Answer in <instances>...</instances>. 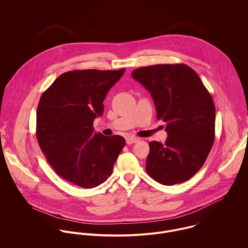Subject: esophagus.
<instances>
[{
    "label": "esophagus",
    "instance_id": "esophagus-1",
    "mask_svg": "<svg viewBox=\"0 0 248 248\" xmlns=\"http://www.w3.org/2000/svg\"><path fill=\"white\" fill-rule=\"evenodd\" d=\"M139 141V139H136V138H132V137H129L126 139V143L128 145H131V144H134V143H137Z\"/></svg>",
    "mask_w": 248,
    "mask_h": 248
}]
</instances>
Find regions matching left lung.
I'll return each instance as SVG.
<instances>
[{
	"instance_id": "obj_1",
	"label": "left lung",
	"mask_w": 248,
	"mask_h": 248,
	"mask_svg": "<svg viewBox=\"0 0 248 248\" xmlns=\"http://www.w3.org/2000/svg\"><path fill=\"white\" fill-rule=\"evenodd\" d=\"M132 76L150 92L156 118L166 123L164 143L149 142L146 171L163 185L184 182L205 162L215 140L216 108L197 72L185 64L142 67Z\"/></svg>"
}]
</instances>
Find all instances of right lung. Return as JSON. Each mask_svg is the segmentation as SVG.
Instances as JSON below:
<instances>
[{"label": "right lung", "instance_id": "add662e5", "mask_svg": "<svg viewBox=\"0 0 248 248\" xmlns=\"http://www.w3.org/2000/svg\"><path fill=\"white\" fill-rule=\"evenodd\" d=\"M124 71H68L40 98L39 146L56 174L77 186L93 188L106 181L125 146L122 137H105L93 128V120L103 114L108 92Z\"/></svg>", "mask_w": 248, "mask_h": 248}]
</instances>
